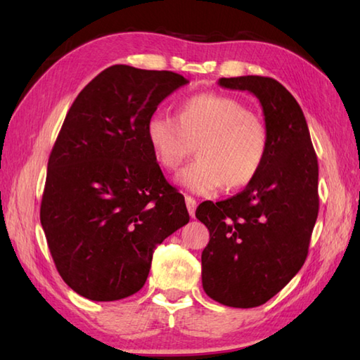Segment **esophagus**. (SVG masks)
Masks as SVG:
<instances>
[{"label": "esophagus", "instance_id": "esophagus-1", "mask_svg": "<svg viewBox=\"0 0 360 360\" xmlns=\"http://www.w3.org/2000/svg\"><path fill=\"white\" fill-rule=\"evenodd\" d=\"M186 205H187L188 215L192 217V218H195V210H196V201H195V198L187 195V196H186Z\"/></svg>", "mask_w": 360, "mask_h": 360}]
</instances>
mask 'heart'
I'll return each mask as SVG.
<instances>
[{"instance_id":"1","label":"heart","mask_w":360,"mask_h":360,"mask_svg":"<svg viewBox=\"0 0 360 360\" xmlns=\"http://www.w3.org/2000/svg\"><path fill=\"white\" fill-rule=\"evenodd\" d=\"M145 136L159 165L176 170L196 147L198 159L178 174L179 184L198 195L219 187L249 186L269 155L271 136L249 106L232 97L195 94L184 98L176 117L156 112Z\"/></svg>"}]
</instances>
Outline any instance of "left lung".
Returning <instances> with one entry per match:
<instances>
[{"label": "left lung", "instance_id": "obj_1", "mask_svg": "<svg viewBox=\"0 0 360 360\" xmlns=\"http://www.w3.org/2000/svg\"><path fill=\"white\" fill-rule=\"evenodd\" d=\"M218 85L258 98L271 147L243 192L196 209L210 233L201 255L202 288L226 307L255 308L280 292L308 257L319 213V164L300 105L281 83L241 75Z\"/></svg>", "mask_w": 360, "mask_h": 360}]
</instances>
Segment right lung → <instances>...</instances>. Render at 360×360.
<instances>
[{
  "label": "right lung",
  "mask_w": 360,
  "mask_h": 360,
  "mask_svg": "<svg viewBox=\"0 0 360 360\" xmlns=\"http://www.w3.org/2000/svg\"><path fill=\"white\" fill-rule=\"evenodd\" d=\"M187 79L114 65L80 91L51 151L40 209L58 274L79 295L114 302L147 281L153 252L188 223L145 136Z\"/></svg>",
  "instance_id": "1"
}]
</instances>
